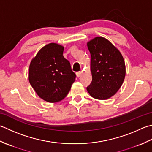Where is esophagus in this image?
Returning <instances> with one entry per match:
<instances>
[{
  "mask_svg": "<svg viewBox=\"0 0 152 152\" xmlns=\"http://www.w3.org/2000/svg\"><path fill=\"white\" fill-rule=\"evenodd\" d=\"M82 74V71H79V72H76V76H78V77H80V76H81Z\"/></svg>",
  "mask_w": 152,
  "mask_h": 152,
  "instance_id": "1",
  "label": "esophagus"
}]
</instances>
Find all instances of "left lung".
<instances>
[{
	"label": "left lung",
	"mask_w": 152,
	"mask_h": 152,
	"mask_svg": "<svg viewBox=\"0 0 152 152\" xmlns=\"http://www.w3.org/2000/svg\"><path fill=\"white\" fill-rule=\"evenodd\" d=\"M87 45L91 55L92 75L87 91L95 99H109L119 90L125 77L123 55L109 41L102 37H95Z\"/></svg>",
	"instance_id": "left-lung-1"
}]
</instances>
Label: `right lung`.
Instances as JSON below:
<instances>
[{
    "label": "right lung",
    "instance_id": "obj_1",
    "mask_svg": "<svg viewBox=\"0 0 152 152\" xmlns=\"http://www.w3.org/2000/svg\"><path fill=\"white\" fill-rule=\"evenodd\" d=\"M64 47L51 43L39 50L29 68V81L39 97L49 103L67 96L76 74L63 56Z\"/></svg>",
    "mask_w": 152,
    "mask_h": 152
}]
</instances>
